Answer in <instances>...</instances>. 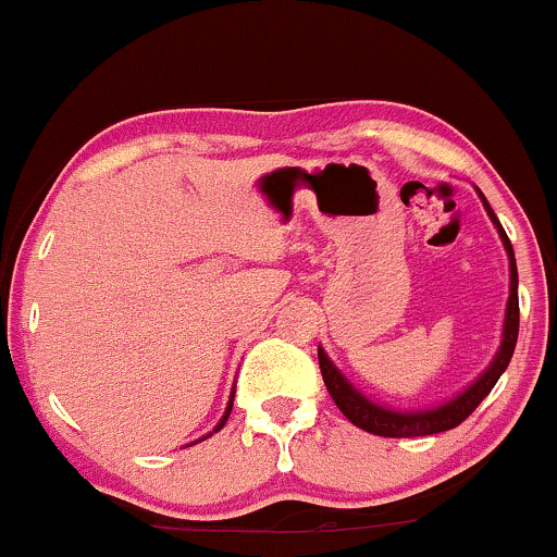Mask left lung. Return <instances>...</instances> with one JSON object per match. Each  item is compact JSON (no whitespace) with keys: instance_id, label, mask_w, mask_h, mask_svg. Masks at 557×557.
Segmentation results:
<instances>
[{"instance_id":"8db88e82","label":"left lung","mask_w":557,"mask_h":557,"mask_svg":"<svg viewBox=\"0 0 557 557\" xmlns=\"http://www.w3.org/2000/svg\"><path fill=\"white\" fill-rule=\"evenodd\" d=\"M484 209L492 216V222L497 225V233L505 243V251L510 259V298H508V311H505V330H503V345L497 350L495 361L490 363V369L471 385L466 393L458 395L456 400L445 403V406L432 408V411H419V413H398L387 411V408L374 406L372 400H367L359 389L348 385V380L332 367V361L324 356V350L319 348V369H322V380L327 385L332 400L341 408L343 417L356 424L359 430L369 434H380V437H426V434L447 432L453 426H458L466 421L471 413L476 411V406L490 395V389L495 387V382L500 380V374L508 369L510 356H513L516 341H519V272H516V259H513V246H510L508 235L500 222H497L495 212L490 209L487 198L482 196Z\"/></svg>"}]
</instances>
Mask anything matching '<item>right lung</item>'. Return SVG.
<instances>
[{
	"label": "right lung",
	"mask_w": 557,
	"mask_h": 557,
	"mask_svg": "<svg viewBox=\"0 0 557 557\" xmlns=\"http://www.w3.org/2000/svg\"><path fill=\"white\" fill-rule=\"evenodd\" d=\"M230 411H233V400H230V406H227L225 417H222V421H220V424H216V430H222V426H225V421H227V417H230ZM216 430H214V432H216Z\"/></svg>",
	"instance_id": "1"
}]
</instances>
